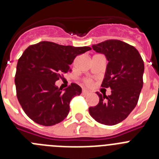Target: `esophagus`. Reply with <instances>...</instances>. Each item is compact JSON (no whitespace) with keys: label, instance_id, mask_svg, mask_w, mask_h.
<instances>
[{"label":"esophagus","instance_id":"1","mask_svg":"<svg viewBox=\"0 0 159 159\" xmlns=\"http://www.w3.org/2000/svg\"><path fill=\"white\" fill-rule=\"evenodd\" d=\"M82 92L84 95H88V94H89V91H88V90H86V89H83Z\"/></svg>","mask_w":159,"mask_h":159}]
</instances>
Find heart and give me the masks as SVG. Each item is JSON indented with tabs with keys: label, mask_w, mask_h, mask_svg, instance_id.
Returning a JSON list of instances; mask_svg holds the SVG:
<instances>
[{
	"label": "heart",
	"mask_w": 159,
	"mask_h": 159,
	"mask_svg": "<svg viewBox=\"0 0 159 159\" xmlns=\"http://www.w3.org/2000/svg\"><path fill=\"white\" fill-rule=\"evenodd\" d=\"M84 84H86V85H88V86H91L92 84V80L91 79H85V80H84Z\"/></svg>",
	"instance_id": "b5f03b06"
}]
</instances>
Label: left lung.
Listing matches in <instances>:
<instances>
[{
  "label": "left lung",
  "mask_w": 159,
  "mask_h": 159,
  "mask_svg": "<svg viewBox=\"0 0 159 159\" xmlns=\"http://www.w3.org/2000/svg\"><path fill=\"white\" fill-rule=\"evenodd\" d=\"M92 48L105 55L107 65L102 88H110L111 95L96 92L99 103L89 107V113L98 123L108 126L124 120L138 103L143 85L144 63L137 49L119 40H108Z\"/></svg>",
  "instance_id": "1"
}]
</instances>
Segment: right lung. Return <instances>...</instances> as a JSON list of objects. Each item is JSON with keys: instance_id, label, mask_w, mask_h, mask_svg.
Segmentation results:
<instances>
[{"instance_id": "obj_1", "label": "right lung", "mask_w": 159, "mask_h": 159, "mask_svg": "<svg viewBox=\"0 0 159 159\" xmlns=\"http://www.w3.org/2000/svg\"><path fill=\"white\" fill-rule=\"evenodd\" d=\"M89 50L87 46H64L49 41L25 49L16 65V96L24 111L35 123L48 127L67 117L70 101L80 95L82 88L72 83L63 91L55 83L62 74L71 71L69 65L78 55Z\"/></svg>"}]
</instances>
